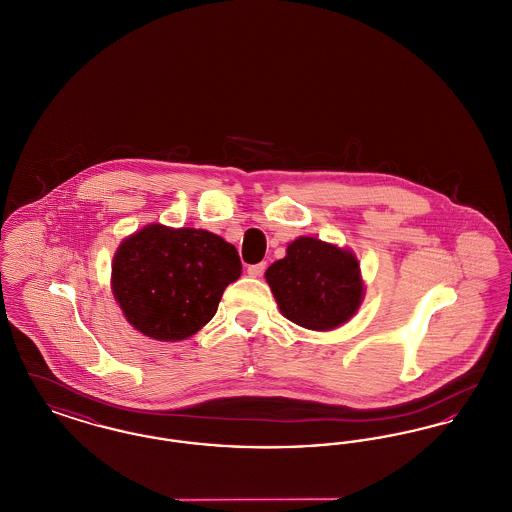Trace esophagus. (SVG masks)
<instances>
[{"label": "esophagus", "instance_id": "1", "mask_svg": "<svg viewBox=\"0 0 512 512\" xmlns=\"http://www.w3.org/2000/svg\"><path fill=\"white\" fill-rule=\"evenodd\" d=\"M265 268H267V263L249 265V267H247V274H249L251 278H261V276H263V272H265Z\"/></svg>", "mask_w": 512, "mask_h": 512}]
</instances>
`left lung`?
Returning <instances> with one entry per match:
<instances>
[{"instance_id": "1", "label": "left lung", "mask_w": 512, "mask_h": 512, "mask_svg": "<svg viewBox=\"0 0 512 512\" xmlns=\"http://www.w3.org/2000/svg\"><path fill=\"white\" fill-rule=\"evenodd\" d=\"M280 313L309 330H334L357 313L365 284L349 249L301 236L265 272Z\"/></svg>"}]
</instances>
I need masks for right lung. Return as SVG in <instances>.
Masks as SVG:
<instances>
[{"label": "right lung", "mask_w": 512, "mask_h": 512, "mask_svg": "<svg viewBox=\"0 0 512 512\" xmlns=\"http://www.w3.org/2000/svg\"><path fill=\"white\" fill-rule=\"evenodd\" d=\"M240 274L236 247L217 234L149 224L119 245L111 288L136 330L178 341L215 317L222 292Z\"/></svg>", "instance_id": "obj_1"}]
</instances>
